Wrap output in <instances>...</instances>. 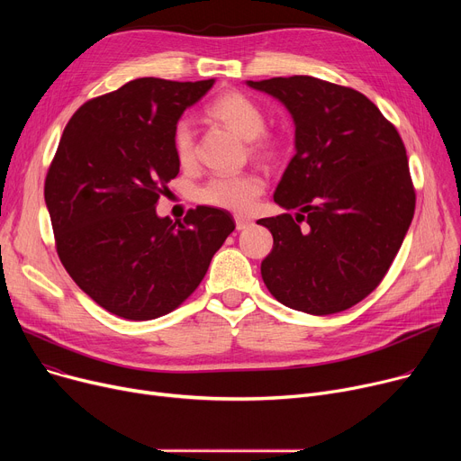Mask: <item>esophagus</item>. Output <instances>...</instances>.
I'll return each instance as SVG.
<instances>
[{
  "label": "esophagus",
  "mask_w": 461,
  "mask_h": 461,
  "mask_svg": "<svg viewBox=\"0 0 461 461\" xmlns=\"http://www.w3.org/2000/svg\"><path fill=\"white\" fill-rule=\"evenodd\" d=\"M252 224V221H250V218H247V216H235V228L237 230H247L249 226Z\"/></svg>",
  "instance_id": "34e87169"
}]
</instances>
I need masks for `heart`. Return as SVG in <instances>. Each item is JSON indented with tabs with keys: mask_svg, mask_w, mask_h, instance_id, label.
<instances>
[{
	"mask_svg": "<svg viewBox=\"0 0 461 461\" xmlns=\"http://www.w3.org/2000/svg\"><path fill=\"white\" fill-rule=\"evenodd\" d=\"M207 115L222 123L237 136L250 141V153L261 160H275L280 153V141L263 132L265 117L261 108L240 91H224L207 106ZM174 149L177 162L190 167L196 162V129L188 119H181L174 129ZM265 190L263 179L256 174L216 176L198 192L202 203L231 212H249Z\"/></svg>",
	"mask_w": 461,
	"mask_h": 461,
	"instance_id": "1",
	"label": "heart"
}]
</instances>
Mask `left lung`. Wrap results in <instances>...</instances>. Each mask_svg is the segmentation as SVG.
Listing matches in <instances>:
<instances>
[{"instance_id":"1","label":"left lung","mask_w":461,"mask_h":461,"mask_svg":"<svg viewBox=\"0 0 461 461\" xmlns=\"http://www.w3.org/2000/svg\"><path fill=\"white\" fill-rule=\"evenodd\" d=\"M295 123V157L275 202L299 209L261 218L273 250L261 278L282 304L329 316L379 285L415 214L403 141L362 93L312 77L252 82Z\"/></svg>"}]
</instances>
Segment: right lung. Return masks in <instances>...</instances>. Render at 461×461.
Listing matches in <instances>:
<instances>
[{
  "mask_svg": "<svg viewBox=\"0 0 461 461\" xmlns=\"http://www.w3.org/2000/svg\"><path fill=\"white\" fill-rule=\"evenodd\" d=\"M214 80L138 78L77 110L44 181L58 256L96 304L132 321L176 310L235 230L200 205L183 222L157 214L179 174L174 129Z\"/></svg>",
  "mask_w": 461,
  "mask_h": 461,
  "instance_id": "add662e5",
  "label": "right lung"
}]
</instances>
